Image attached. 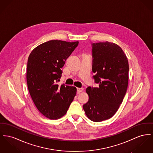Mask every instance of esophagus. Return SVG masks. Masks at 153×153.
I'll list each match as a JSON object with an SVG mask.
<instances>
[{
	"mask_svg": "<svg viewBox=\"0 0 153 153\" xmlns=\"http://www.w3.org/2000/svg\"><path fill=\"white\" fill-rule=\"evenodd\" d=\"M82 91H83V88H77V93H81Z\"/></svg>",
	"mask_w": 153,
	"mask_h": 153,
	"instance_id": "34e87169",
	"label": "esophagus"
}]
</instances>
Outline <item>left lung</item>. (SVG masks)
Returning a JSON list of instances; mask_svg holds the SVG:
<instances>
[{
    "label": "left lung",
    "mask_w": 153,
    "mask_h": 153,
    "mask_svg": "<svg viewBox=\"0 0 153 153\" xmlns=\"http://www.w3.org/2000/svg\"><path fill=\"white\" fill-rule=\"evenodd\" d=\"M93 78L98 84L86 91L89 100L83 105L93 122L110 119L122 103L128 84L129 64L126 55L117 45L108 42L92 43Z\"/></svg>",
    "instance_id": "obj_1"
}]
</instances>
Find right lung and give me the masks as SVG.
Listing matches in <instances>:
<instances>
[{"instance_id": "add662e5", "label": "right lung", "mask_w": 153, "mask_h": 153, "mask_svg": "<svg viewBox=\"0 0 153 153\" xmlns=\"http://www.w3.org/2000/svg\"><path fill=\"white\" fill-rule=\"evenodd\" d=\"M79 42L51 40L35 48L29 56L27 82L31 98L46 118L57 120L64 115L76 95V88L57 82L66 60Z\"/></svg>"}]
</instances>
